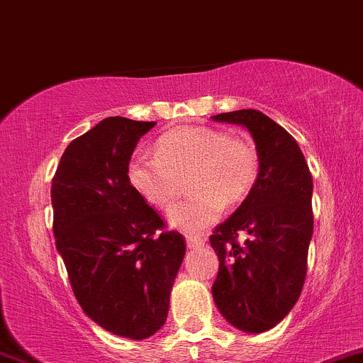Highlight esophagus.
I'll return each instance as SVG.
<instances>
[{
    "label": "esophagus",
    "instance_id": "esophagus-1",
    "mask_svg": "<svg viewBox=\"0 0 363 363\" xmlns=\"http://www.w3.org/2000/svg\"><path fill=\"white\" fill-rule=\"evenodd\" d=\"M186 244L189 249H199L201 245H205V239L196 235H186Z\"/></svg>",
    "mask_w": 363,
    "mask_h": 363
}]
</instances>
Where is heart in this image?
Listing matches in <instances>:
<instances>
[{"label":"heart","mask_w":363,"mask_h":363,"mask_svg":"<svg viewBox=\"0 0 363 363\" xmlns=\"http://www.w3.org/2000/svg\"><path fill=\"white\" fill-rule=\"evenodd\" d=\"M259 176L256 145L211 126H181L162 135L155 155L135 153L128 162V181L152 206L167 210L187 177L191 194L170 211L174 227L198 234L213 225L225 206L247 198Z\"/></svg>","instance_id":"1"}]
</instances>
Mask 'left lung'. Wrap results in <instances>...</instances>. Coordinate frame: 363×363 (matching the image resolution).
<instances>
[{
	"mask_svg": "<svg viewBox=\"0 0 363 363\" xmlns=\"http://www.w3.org/2000/svg\"><path fill=\"white\" fill-rule=\"evenodd\" d=\"M213 119L249 129L259 176L242 205L210 235L220 261L211 291L232 326L262 333L289 314L306 281L314 228L312 176L294 136L262 112L232 111Z\"/></svg>",
	"mask_w": 363,
	"mask_h": 363,
	"instance_id": "8db88e82",
	"label": "left lung"
}]
</instances>
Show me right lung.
Segmentation results:
<instances>
[{
	"label": "right lung",
	"instance_id": "1",
	"mask_svg": "<svg viewBox=\"0 0 363 363\" xmlns=\"http://www.w3.org/2000/svg\"><path fill=\"white\" fill-rule=\"evenodd\" d=\"M153 121L107 118L62 153L52 177V230L83 312L112 335L145 340L167 320L184 237L128 181Z\"/></svg>",
	"mask_w": 363,
	"mask_h": 363
}]
</instances>
